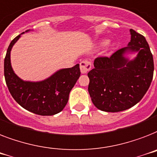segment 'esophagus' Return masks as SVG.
I'll use <instances>...</instances> for the list:
<instances>
[{"label": "esophagus", "mask_w": 157, "mask_h": 157, "mask_svg": "<svg viewBox=\"0 0 157 157\" xmlns=\"http://www.w3.org/2000/svg\"><path fill=\"white\" fill-rule=\"evenodd\" d=\"M91 68V63L88 61H82L80 63V71L82 74H86Z\"/></svg>", "instance_id": "34e87169"}]
</instances>
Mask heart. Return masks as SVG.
<instances>
[{
  "label": "heart",
  "instance_id": "1",
  "mask_svg": "<svg viewBox=\"0 0 157 157\" xmlns=\"http://www.w3.org/2000/svg\"><path fill=\"white\" fill-rule=\"evenodd\" d=\"M105 44H107V40H103L100 41L98 44L99 47H103V46H105ZM113 47V44H110L109 45V48H112Z\"/></svg>",
  "mask_w": 157,
  "mask_h": 157
}]
</instances>
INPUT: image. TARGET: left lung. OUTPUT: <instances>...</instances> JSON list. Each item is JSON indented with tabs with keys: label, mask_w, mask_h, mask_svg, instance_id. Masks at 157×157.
<instances>
[{
	"label": "left lung",
	"mask_w": 157,
	"mask_h": 157,
	"mask_svg": "<svg viewBox=\"0 0 157 157\" xmlns=\"http://www.w3.org/2000/svg\"><path fill=\"white\" fill-rule=\"evenodd\" d=\"M130 41L110 57H98L87 74L88 92L98 109L116 113L128 109L142 100L153 78L154 63L142 35L130 29ZM136 54L134 59L130 57Z\"/></svg>",
	"instance_id": "8db88e82"
}]
</instances>
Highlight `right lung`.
<instances>
[{
	"instance_id": "obj_1",
	"label": "right lung",
	"mask_w": 157,
	"mask_h": 157,
	"mask_svg": "<svg viewBox=\"0 0 157 157\" xmlns=\"http://www.w3.org/2000/svg\"><path fill=\"white\" fill-rule=\"evenodd\" d=\"M15 37L9 46L4 61V74L6 85L16 102L33 113L52 116L63 110L69 95L80 76L79 64L72 68L60 69L47 78L37 82L24 81L13 71L10 52L14 44L22 34Z\"/></svg>"
}]
</instances>
